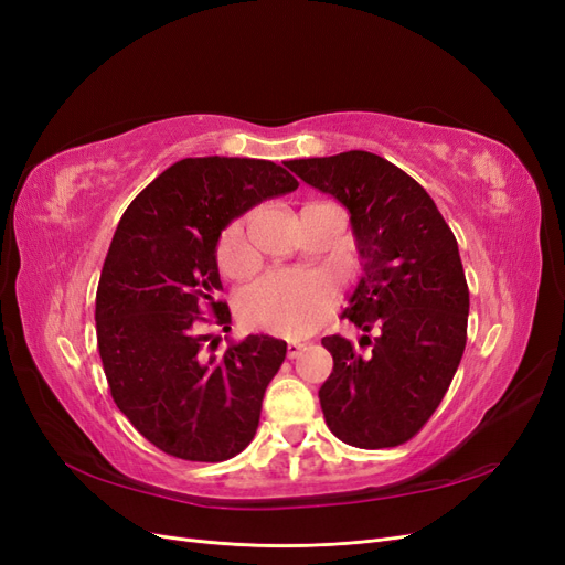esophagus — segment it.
<instances>
[{"label": "esophagus", "instance_id": "1", "mask_svg": "<svg viewBox=\"0 0 565 565\" xmlns=\"http://www.w3.org/2000/svg\"><path fill=\"white\" fill-rule=\"evenodd\" d=\"M303 349H306V344H301V341L292 339V341H289V344H287V355H289V358H297Z\"/></svg>", "mask_w": 565, "mask_h": 565}]
</instances>
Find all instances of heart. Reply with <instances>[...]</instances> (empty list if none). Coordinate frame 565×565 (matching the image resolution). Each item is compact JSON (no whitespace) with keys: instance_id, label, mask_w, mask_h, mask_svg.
Wrapping results in <instances>:
<instances>
[{"instance_id":"obj_1","label":"heart","mask_w":565,"mask_h":565,"mask_svg":"<svg viewBox=\"0 0 565 565\" xmlns=\"http://www.w3.org/2000/svg\"><path fill=\"white\" fill-rule=\"evenodd\" d=\"M245 259L243 226H233L221 243V262L235 268ZM337 303V282L328 273L282 268L252 282L241 297L243 316L268 332L306 337L328 320Z\"/></svg>"}]
</instances>
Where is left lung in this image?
<instances>
[{
    "mask_svg": "<svg viewBox=\"0 0 565 565\" xmlns=\"http://www.w3.org/2000/svg\"><path fill=\"white\" fill-rule=\"evenodd\" d=\"M287 167L347 207L358 280L341 318L377 330L355 353L332 334V374L318 391L330 431L353 448H396L436 413L467 347L469 287L457 241L429 193L367 150L289 160Z\"/></svg>",
    "mask_w": 565,
    "mask_h": 565,
    "instance_id": "8db88e82",
    "label": "left lung"
}]
</instances>
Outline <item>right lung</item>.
Returning <instances> with one entry per match:
<instances>
[{
  "label": "right lung",
  "mask_w": 565,
  "mask_h": 565,
  "mask_svg": "<svg viewBox=\"0 0 565 565\" xmlns=\"http://www.w3.org/2000/svg\"><path fill=\"white\" fill-rule=\"evenodd\" d=\"M270 160L185 158L131 200L96 289V339L113 401L143 438L191 461H224L256 434L268 382L287 344L268 334L231 341L200 332L216 295L221 231L254 204L297 191Z\"/></svg>",
  "instance_id": "obj_1"
}]
</instances>
